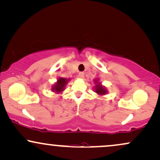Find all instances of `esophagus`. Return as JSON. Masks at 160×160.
<instances>
[{
	"label": "esophagus",
	"mask_w": 160,
	"mask_h": 160,
	"mask_svg": "<svg viewBox=\"0 0 160 160\" xmlns=\"http://www.w3.org/2000/svg\"><path fill=\"white\" fill-rule=\"evenodd\" d=\"M78 77L80 78H84V73L83 72H80L78 74Z\"/></svg>",
	"instance_id": "esophagus-1"
}]
</instances>
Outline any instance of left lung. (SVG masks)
Masks as SVG:
<instances>
[{
  "instance_id": "1",
  "label": "left lung",
  "mask_w": 160,
  "mask_h": 160,
  "mask_svg": "<svg viewBox=\"0 0 160 160\" xmlns=\"http://www.w3.org/2000/svg\"><path fill=\"white\" fill-rule=\"evenodd\" d=\"M96 81V80H95ZM95 92H97L98 94H100V95H104L106 93V90L104 88L102 87L101 86H100V84H98L97 86H96Z\"/></svg>"
}]
</instances>
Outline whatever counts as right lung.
<instances>
[{
	"label": "right lung",
	"mask_w": 160,
	"mask_h": 160,
	"mask_svg": "<svg viewBox=\"0 0 160 160\" xmlns=\"http://www.w3.org/2000/svg\"><path fill=\"white\" fill-rule=\"evenodd\" d=\"M67 81H68V80H66V79L62 78H59L58 82L56 83V85L54 86V87L52 88V90L57 92H60L61 91H62L64 89L65 85L67 83Z\"/></svg>",
	"instance_id": "right-lung-1"
}]
</instances>
